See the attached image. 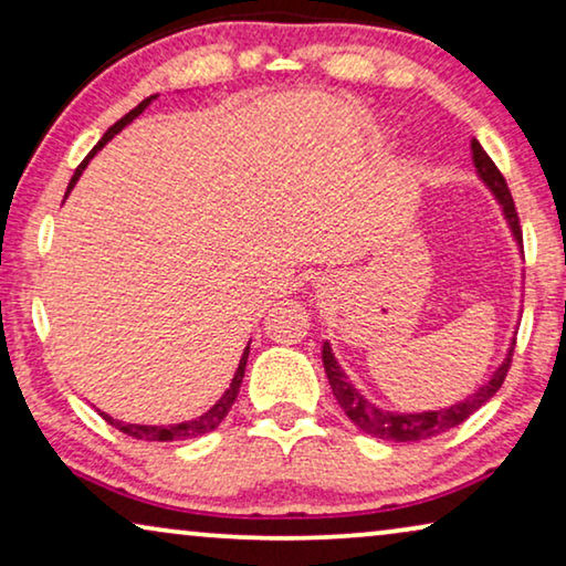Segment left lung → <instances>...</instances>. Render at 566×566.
<instances>
[{
  "label": "left lung",
  "instance_id": "obj_1",
  "mask_svg": "<svg viewBox=\"0 0 566 566\" xmlns=\"http://www.w3.org/2000/svg\"><path fill=\"white\" fill-rule=\"evenodd\" d=\"M471 159H474L479 180L492 190V196L497 198V203L502 206V216H505L507 227L513 231V239L523 252V231H521V221H517L513 196H510L505 177H502L500 169L494 167V161L486 157V151L482 149V144H479L476 138H471ZM513 347H515V337L513 343H510L505 360L492 370V376L486 378L474 394H469V397L461 401H453L451 407L428 409V412H391V409L378 407L374 401H368L358 389H355V384L347 378L345 370L339 368L329 343L322 345V360H324V370H327L332 394H335L337 405L343 407V412L350 417V420L358 424L366 436L378 438V440H391V443H417V440L436 438L440 432L455 428V424L469 420L479 407L486 405V401L500 391L502 381H505L510 360H513Z\"/></svg>",
  "mask_w": 566,
  "mask_h": 566
}]
</instances>
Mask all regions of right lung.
Wrapping results in <instances>:
<instances>
[{
  "instance_id": "1",
  "label": "right lung",
  "mask_w": 566,
  "mask_h": 566,
  "mask_svg": "<svg viewBox=\"0 0 566 566\" xmlns=\"http://www.w3.org/2000/svg\"><path fill=\"white\" fill-rule=\"evenodd\" d=\"M151 99H157V95H151V97H146V99H142V103H138L134 111L130 113H126L123 115V118L115 123V126H111L105 130V136L99 138L97 142V146L95 149H92L90 154H87V159L82 161L80 167H76V172H74V177H72V182H69V188H66V196L69 192L74 190V185H76V180H80V175L84 172V167L90 165V159L95 157V154L103 149V146L111 142V138L115 136V134H120L123 128L128 126L130 120L134 118H138V115H142L146 107L151 105ZM247 355H250V343H247V347H244V353H242V358H239V366H237V374H234V378H231V384H229V389L221 394V399L216 401V405L208 409V412H203L200 417H192V420H185V422H175V424H130V422H120V420H113L111 415H105V412H99L105 417L107 422L113 424V428H118L120 432H126V436H130V438H136V440H159V443H169V440H190V438H198V436H206V432H211V430H216L221 424V420L223 417L229 415V409H231V405H234L237 401V394H239V386H242V378H244V368H247Z\"/></svg>"
}]
</instances>
